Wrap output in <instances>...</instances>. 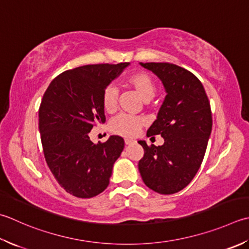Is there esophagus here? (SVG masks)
Here are the masks:
<instances>
[{
  "instance_id": "34e87169",
  "label": "esophagus",
  "mask_w": 249,
  "mask_h": 249,
  "mask_svg": "<svg viewBox=\"0 0 249 249\" xmlns=\"http://www.w3.org/2000/svg\"><path fill=\"white\" fill-rule=\"evenodd\" d=\"M124 142H125L126 145H129V144H131V143H134L135 141H134V140H130V139H125Z\"/></svg>"
}]
</instances>
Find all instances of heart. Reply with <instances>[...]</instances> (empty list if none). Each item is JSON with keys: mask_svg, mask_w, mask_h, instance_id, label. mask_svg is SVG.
I'll list each match as a JSON object with an SVG mask.
<instances>
[{"mask_svg": "<svg viewBox=\"0 0 249 249\" xmlns=\"http://www.w3.org/2000/svg\"><path fill=\"white\" fill-rule=\"evenodd\" d=\"M127 84L138 92L143 101L148 102L153 99L157 92V83L149 73L139 71L128 76ZM119 89L113 84H110L102 91L101 104L102 108L108 113H113L118 107ZM144 124V121L140 116L128 114H119L112 119L109 123L111 133L122 136V137H134L138 134Z\"/></svg>", "mask_w": 249, "mask_h": 249, "instance_id": "b5f03b06", "label": "heart"}]
</instances>
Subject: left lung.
Masks as SVG:
<instances>
[{"instance_id": "1", "label": "left lung", "mask_w": 249, "mask_h": 249, "mask_svg": "<svg viewBox=\"0 0 249 249\" xmlns=\"http://www.w3.org/2000/svg\"><path fill=\"white\" fill-rule=\"evenodd\" d=\"M140 65L160 77L167 95L147 133L162 136L164 144L138 141L144 150L138 168L148 188L174 194L191 182L203 162L213 126L211 104L201 81L184 68L168 62Z\"/></svg>"}]
</instances>
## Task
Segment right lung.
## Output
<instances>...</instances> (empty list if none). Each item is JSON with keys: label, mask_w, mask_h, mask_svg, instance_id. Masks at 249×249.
I'll use <instances>...</instances> for the list:
<instances>
[{"label": "right lung", "mask_w": 249, "mask_h": 249, "mask_svg": "<svg viewBox=\"0 0 249 249\" xmlns=\"http://www.w3.org/2000/svg\"><path fill=\"white\" fill-rule=\"evenodd\" d=\"M128 65L99 63L67 70L44 92L38 109L44 157L57 182L76 197L105 191L124 149L120 136L95 144L89 133L106 122L102 91Z\"/></svg>", "instance_id": "obj_1"}]
</instances>
